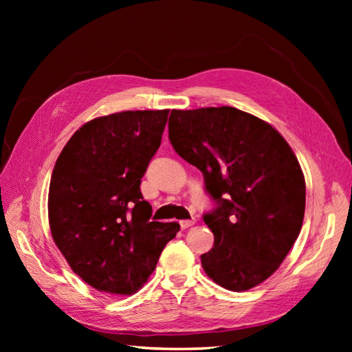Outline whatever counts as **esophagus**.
Returning <instances> with one entry per match:
<instances>
[{"label": "esophagus", "mask_w": 352, "mask_h": 352, "mask_svg": "<svg viewBox=\"0 0 352 352\" xmlns=\"http://www.w3.org/2000/svg\"><path fill=\"white\" fill-rule=\"evenodd\" d=\"M194 225H195V219H190V220H182V221H180V228H182V229H188V228L194 226Z\"/></svg>", "instance_id": "esophagus-1"}]
</instances>
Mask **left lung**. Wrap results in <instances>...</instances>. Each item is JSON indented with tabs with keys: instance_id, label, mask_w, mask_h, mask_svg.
<instances>
[{
	"instance_id": "obj_1",
	"label": "left lung",
	"mask_w": 352,
	"mask_h": 352,
	"mask_svg": "<svg viewBox=\"0 0 352 352\" xmlns=\"http://www.w3.org/2000/svg\"><path fill=\"white\" fill-rule=\"evenodd\" d=\"M168 140L204 175L216 208L204 214L214 235L202 269L225 289L242 292L279 269L301 232L305 180L272 124L235 107L172 110Z\"/></svg>"
}]
</instances>
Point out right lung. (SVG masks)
<instances>
[{
  "label": "right lung",
  "mask_w": 352,
  "mask_h": 352,
  "mask_svg": "<svg viewBox=\"0 0 352 352\" xmlns=\"http://www.w3.org/2000/svg\"><path fill=\"white\" fill-rule=\"evenodd\" d=\"M167 116L144 110L97 117L73 133L52 170V239L72 270L100 292L140 291L180 229L150 221L153 208L140 188Z\"/></svg>",
  "instance_id": "obj_1"
}]
</instances>
